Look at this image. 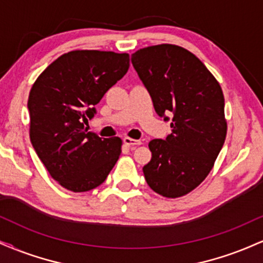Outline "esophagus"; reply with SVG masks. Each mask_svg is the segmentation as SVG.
<instances>
[{
	"instance_id": "1",
	"label": "esophagus",
	"mask_w": 263,
	"mask_h": 263,
	"mask_svg": "<svg viewBox=\"0 0 263 263\" xmlns=\"http://www.w3.org/2000/svg\"><path fill=\"white\" fill-rule=\"evenodd\" d=\"M123 143H125L126 146L134 148V147H137V146H140V144H142V142L138 141V140H134V138L125 137V138H123Z\"/></svg>"
}]
</instances>
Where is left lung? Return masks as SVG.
Listing matches in <instances>:
<instances>
[{
  "label": "left lung",
  "mask_w": 263,
  "mask_h": 263,
  "mask_svg": "<svg viewBox=\"0 0 263 263\" xmlns=\"http://www.w3.org/2000/svg\"><path fill=\"white\" fill-rule=\"evenodd\" d=\"M131 62L156 112L173 114L172 134L148 143L152 158L143 167L144 178L162 197H183L208 177L225 142L221 86L194 54L179 45L142 48Z\"/></svg>",
  "instance_id": "1"
}]
</instances>
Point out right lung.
I'll list each match as a JSON object with an SVG mask.
<instances>
[{"mask_svg":"<svg viewBox=\"0 0 263 263\" xmlns=\"http://www.w3.org/2000/svg\"><path fill=\"white\" fill-rule=\"evenodd\" d=\"M128 68L127 53L71 50L33 84L28 98L32 146L50 177L70 192L104 183L121 155V138H101L84 123Z\"/></svg>","mask_w":263,"mask_h":263,"instance_id":"add662e5","label":"right lung"}]
</instances>
